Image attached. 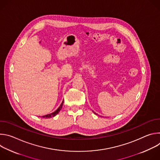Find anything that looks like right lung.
Masks as SVG:
<instances>
[{"instance_id":"add662e5","label":"right lung","mask_w":160,"mask_h":160,"mask_svg":"<svg viewBox=\"0 0 160 160\" xmlns=\"http://www.w3.org/2000/svg\"><path fill=\"white\" fill-rule=\"evenodd\" d=\"M63 102H64V101H62V102L61 104L60 105V106H59V107L58 108V109L56 110L54 112H52V113H50V114H48V115H45V116H42V118H51V117H53L56 116V115H57V114L60 111V110L61 109L62 106V104H63Z\"/></svg>"}]
</instances>
